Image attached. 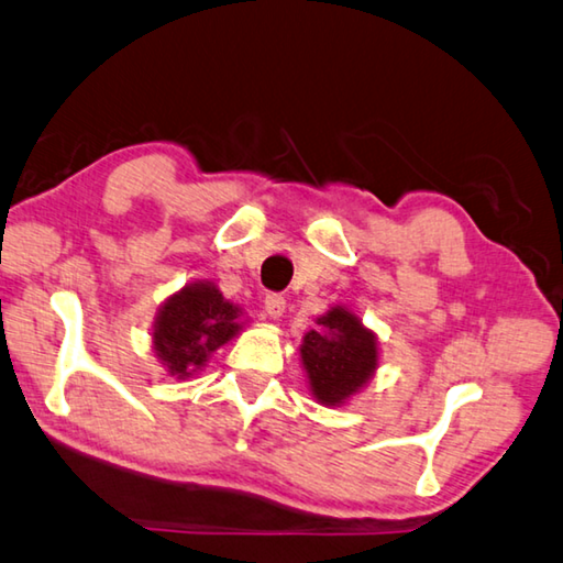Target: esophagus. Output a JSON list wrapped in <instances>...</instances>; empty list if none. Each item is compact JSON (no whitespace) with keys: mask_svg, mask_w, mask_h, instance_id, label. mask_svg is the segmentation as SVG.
<instances>
[{"mask_svg":"<svg viewBox=\"0 0 563 563\" xmlns=\"http://www.w3.org/2000/svg\"><path fill=\"white\" fill-rule=\"evenodd\" d=\"M284 309H287V299H284L282 294H266V297H264L266 317L279 319V317H284Z\"/></svg>","mask_w":563,"mask_h":563,"instance_id":"1","label":"esophagus"}]
</instances>
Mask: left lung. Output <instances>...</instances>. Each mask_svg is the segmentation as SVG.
I'll return each mask as SVG.
<instances>
[{"mask_svg": "<svg viewBox=\"0 0 563 563\" xmlns=\"http://www.w3.org/2000/svg\"><path fill=\"white\" fill-rule=\"evenodd\" d=\"M301 343V361L313 396L323 406H341L366 386L378 366L376 336L346 309H331Z\"/></svg>", "mask_w": 563, "mask_h": 563, "instance_id": "1", "label": "left lung"}]
</instances>
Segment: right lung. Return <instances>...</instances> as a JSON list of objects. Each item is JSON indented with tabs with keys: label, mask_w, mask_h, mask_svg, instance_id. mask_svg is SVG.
<instances>
[{
	"label": "right lung",
	"mask_w": 563,
	"mask_h": 563,
	"mask_svg": "<svg viewBox=\"0 0 563 563\" xmlns=\"http://www.w3.org/2000/svg\"><path fill=\"white\" fill-rule=\"evenodd\" d=\"M240 309L217 291L212 284H192L165 301L157 313L153 346L170 376L190 378L205 366L210 353L230 341L240 323Z\"/></svg>",
	"instance_id": "obj_1"
}]
</instances>
